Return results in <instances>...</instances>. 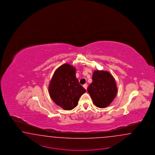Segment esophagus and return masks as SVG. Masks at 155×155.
Segmentation results:
<instances>
[{"label": "esophagus", "mask_w": 155, "mask_h": 155, "mask_svg": "<svg viewBox=\"0 0 155 155\" xmlns=\"http://www.w3.org/2000/svg\"><path fill=\"white\" fill-rule=\"evenodd\" d=\"M83 87H84V88H85L86 90L87 89V84H84L83 85Z\"/></svg>", "instance_id": "esophagus-1"}]
</instances>
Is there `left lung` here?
<instances>
[{"label":"left lung","instance_id":"left-lung-1","mask_svg":"<svg viewBox=\"0 0 155 155\" xmlns=\"http://www.w3.org/2000/svg\"><path fill=\"white\" fill-rule=\"evenodd\" d=\"M87 91L93 103L98 108H104L116 97L117 84L108 71H95L93 73L92 82L88 86Z\"/></svg>","mask_w":155,"mask_h":155}]
</instances>
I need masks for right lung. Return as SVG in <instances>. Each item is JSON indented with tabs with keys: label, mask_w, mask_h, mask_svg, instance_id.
Wrapping results in <instances>:
<instances>
[{
	"label": "right lung",
	"mask_w": 155,
	"mask_h": 155,
	"mask_svg": "<svg viewBox=\"0 0 155 155\" xmlns=\"http://www.w3.org/2000/svg\"><path fill=\"white\" fill-rule=\"evenodd\" d=\"M86 91L75 77V68L69 64H63L55 71L48 86L52 100L67 110L75 108Z\"/></svg>",
	"instance_id": "add662e5"
}]
</instances>
